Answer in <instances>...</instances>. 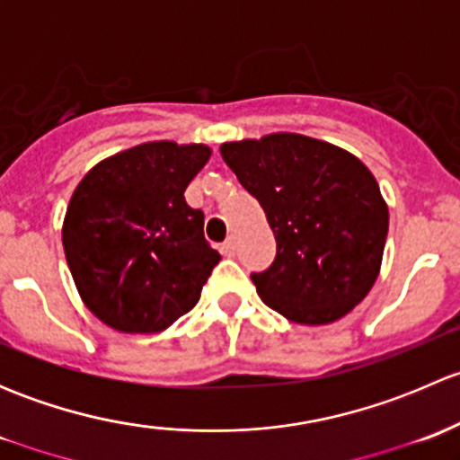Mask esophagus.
I'll use <instances>...</instances> for the list:
<instances>
[{
  "label": "esophagus",
  "instance_id": "obj_1",
  "mask_svg": "<svg viewBox=\"0 0 460 460\" xmlns=\"http://www.w3.org/2000/svg\"><path fill=\"white\" fill-rule=\"evenodd\" d=\"M222 252H225L226 256H234V253H235V238H234V235H229V238H226V243L222 244Z\"/></svg>",
  "mask_w": 460,
  "mask_h": 460
}]
</instances>
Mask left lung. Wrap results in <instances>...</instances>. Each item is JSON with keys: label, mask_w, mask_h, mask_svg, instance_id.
Wrapping results in <instances>:
<instances>
[{"label": "left lung", "mask_w": 460, "mask_h": 460, "mask_svg": "<svg viewBox=\"0 0 460 460\" xmlns=\"http://www.w3.org/2000/svg\"><path fill=\"white\" fill-rule=\"evenodd\" d=\"M220 155L276 235V260L252 276L262 303L309 327L336 323L363 303L389 229L372 171L354 153L300 133L225 142Z\"/></svg>", "instance_id": "8db88e82"}]
</instances>
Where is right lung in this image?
Instances as JSON below:
<instances>
[{
  "label": "right lung",
  "instance_id": "obj_1",
  "mask_svg": "<svg viewBox=\"0 0 460 460\" xmlns=\"http://www.w3.org/2000/svg\"><path fill=\"white\" fill-rule=\"evenodd\" d=\"M208 157L207 144L144 142L97 162L73 191L64 256L82 303L115 332H164L200 300L220 256L184 191Z\"/></svg>",
  "mask_w": 460,
  "mask_h": 460
}]
</instances>
